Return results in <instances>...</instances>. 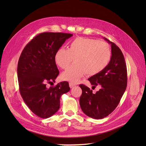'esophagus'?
<instances>
[{"label": "esophagus", "mask_w": 146, "mask_h": 146, "mask_svg": "<svg viewBox=\"0 0 146 146\" xmlns=\"http://www.w3.org/2000/svg\"><path fill=\"white\" fill-rule=\"evenodd\" d=\"M74 86H76V84H74V83H72V82H70V83H69V87H70V88L74 87Z\"/></svg>", "instance_id": "34e87169"}]
</instances>
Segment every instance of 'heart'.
<instances>
[{
	"mask_svg": "<svg viewBox=\"0 0 146 146\" xmlns=\"http://www.w3.org/2000/svg\"><path fill=\"white\" fill-rule=\"evenodd\" d=\"M111 51L108 44L89 38L79 37L70 42L68 49L60 47L55 54L54 60L59 68L66 69L74 60L76 63L62 73L61 78L77 82L85 76H95L108 65Z\"/></svg>",
	"mask_w": 146,
	"mask_h": 146,
	"instance_id": "1",
	"label": "heart"
}]
</instances>
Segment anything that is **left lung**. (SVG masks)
Returning <instances> with one entry per match:
<instances>
[{
    "label": "left lung",
    "mask_w": 146,
    "mask_h": 146,
    "mask_svg": "<svg viewBox=\"0 0 146 146\" xmlns=\"http://www.w3.org/2000/svg\"><path fill=\"white\" fill-rule=\"evenodd\" d=\"M111 46V58L101 72L88 78L92 88L99 85L95 94L86 86L79 85L82 90L80 105L83 112L90 117L100 119L108 116L117 107L126 90L127 66L122 51L115 44L104 38Z\"/></svg>",
    "instance_id": "8db88e82"
}]
</instances>
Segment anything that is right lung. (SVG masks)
<instances>
[{"instance_id":"right-lung-1","label":"right lung","mask_w":146,"mask_h":146,"mask_svg":"<svg viewBox=\"0 0 146 146\" xmlns=\"http://www.w3.org/2000/svg\"><path fill=\"white\" fill-rule=\"evenodd\" d=\"M72 35L39 33L21 53L17 69L20 94L31 111L39 117L45 119L54 115L60 108L61 96L70 90L68 82L48 88L46 85L54 82L59 74L54 60L56 51Z\"/></svg>"}]
</instances>
